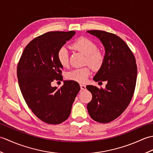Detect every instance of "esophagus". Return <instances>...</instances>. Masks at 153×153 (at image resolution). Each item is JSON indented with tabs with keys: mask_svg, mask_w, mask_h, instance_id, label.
<instances>
[{
	"mask_svg": "<svg viewBox=\"0 0 153 153\" xmlns=\"http://www.w3.org/2000/svg\"><path fill=\"white\" fill-rule=\"evenodd\" d=\"M80 88L82 90H85L86 89V86L85 85H83V84H80Z\"/></svg>",
	"mask_w": 153,
	"mask_h": 153,
	"instance_id": "obj_1",
	"label": "esophagus"
}]
</instances>
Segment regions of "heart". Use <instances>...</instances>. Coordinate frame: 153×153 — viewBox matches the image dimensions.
I'll list each match as a JSON object with an SVG mask.
<instances>
[{
    "label": "heart",
    "mask_w": 153,
    "mask_h": 153,
    "mask_svg": "<svg viewBox=\"0 0 153 153\" xmlns=\"http://www.w3.org/2000/svg\"><path fill=\"white\" fill-rule=\"evenodd\" d=\"M76 49L85 56V63L93 70H98L102 67L105 61V56L97 51L96 44L89 39L81 37L71 45ZM57 59L62 66L66 67L68 64V52L64 47H61L57 53ZM91 74V70L88 67H83L71 70L66 74V78L80 83H85Z\"/></svg>",
    "instance_id": "b5f03b06"
}]
</instances>
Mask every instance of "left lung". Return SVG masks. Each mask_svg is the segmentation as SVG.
I'll list each match as a JSON object with an SVG mask.
<instances>
[{
    "mask_svg": "<svg viewBox=\"0 0 153 153\" xmlns=\"http://www.w3.org/2000/svg\"><path fill=\"white\" fill-rule=\"evenodd\" d=\"M87 32L98 38L105 49V61L93 80L107 82L104 89L86 87L93 96L87 108L95 121L108 123L122 114L132 99L137 75L135 58L117 35L100 30Z\"/></svg>",
    "mask_w": 153,
    "mask_h": 153,
    "instance_id": "1",
    "label": "left lung"
}]
</instances>
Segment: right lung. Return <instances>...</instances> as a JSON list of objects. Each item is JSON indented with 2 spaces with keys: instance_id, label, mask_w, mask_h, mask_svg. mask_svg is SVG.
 <instances>
[{
  "instance_id": "1",
  "label": "right lung",
  "mask_w": 153,
  "mask_h": 153,
  "mask_svg": "<svg viewBox=\"0 0 153 153\" xmlns=\"http://www.w3.org/2000/svg\"><path fill=\"white\" fill-rule=\"evenodd\" d=\"M75 34V31H50L35 38L25 47L18 64V83L25 101L37 118L49 124L68 119L80 90L78 83L71 80L64 81L60 89L51 86L62 76L58 51Z\"/></svg>"
}]
</instances>
